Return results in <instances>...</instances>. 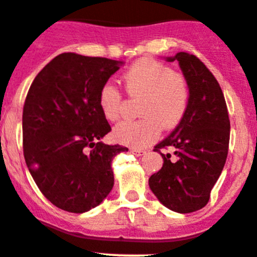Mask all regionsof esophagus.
<instances>
[{
  "instance_id": "esophagus-1",
  "label": "esophagus",
  "mask_w": 257,
  "mask_h": 257,
  "mask_svg": "<svg viewBox=\"0 0 257 257\" xmlns=\"http://www.w3.org/2000/svg\"><path fill=\"white\" fill-rule=\"evenodd\" d=\"M130 152L134 155H136V156H142V155L146 154V151H145V150H141V149H130Z\"/></svg>"
}]
</instances>
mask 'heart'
<instances>
[{"instance_id": "obj_1", "label": "heart", "mask_w": 257, "mask_h": 257, "mask_svg": "<svg viewBox=\"0 0 257 257\" xmlns=\"http://www.w3.org/2000/svg\"><path fill=\"white\" fill-rule=\"evenodd\" d=\"M130 97H141L137 120H126L113 128V139L131 147L154 144L161 130H172L181 123L189 110L191 88L182 73L155 58H141L122 76ZM98 106L103 117L116 121L122 113L123 96L117 86L105 82L98 92Z\"/></svg>"}]
</instances>
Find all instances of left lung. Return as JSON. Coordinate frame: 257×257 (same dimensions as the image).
<instances>
[{
  "label": "left lung",
  "mask_w": 257,
  "mask_h": 257,
  "mask_svg": "<svg viewBox=\"0 0 257 257\" xmlns=\"http://www.w3.org/2000/svg\"><path fill=\"white\" fill-rule=\"evenodd\" d=\"M191 88V100L184 120L154 151L172 147L178 160L161 154V170L149 179L151 191L167 209L189 214L209 202L210 192L225 166L230 141V118L222 90L211 71L199 57L177 52Z\"/></svg>",
  "instance_id": "1"
}]
</instances>
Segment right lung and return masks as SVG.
Instances as JSON below:
<instances>
[{"label": "right lung", "mask_w": 257, "mask_h": 257, "mask_svg": "<svg viewBox=\"0 0 257 257\" xmlns=\"http://www.w3.org/2000/svg\"><path fill=\"white\" fill-rule=\"evenodd\" d=\"M122 62L73 52L56 56L31 83L22 113L24 156L48 201L82 214L113 187L112 159L127 151L100 141L111 131L98 92Z\"/></svg>", "instance_id": "1"}]
</instances>
